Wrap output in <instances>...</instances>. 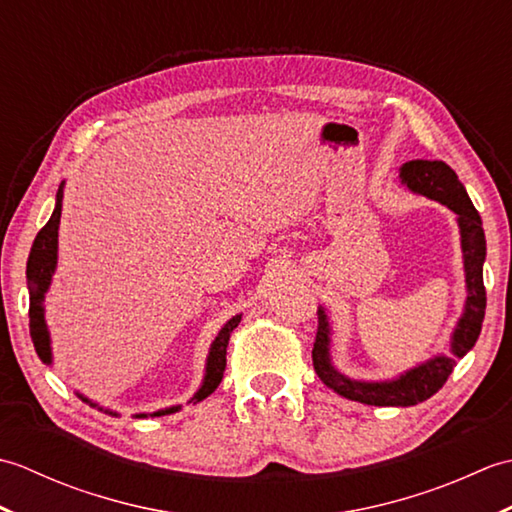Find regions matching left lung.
I'll return each instance as SVG.
<instances>
[{"label": "left lung", "mask_w": 512, "mask_h": 512, "mask_svg": "<svg viewBox=\"0 0 512 512\" xmlns=\"http://www.w3.org/2000/svg\"><path fill=\"white\" fill-rule=\"evenodd\" d=\"M400 180L407 189L427 195L458 215V226L462 235L464 253V277H466V303L464 312L455 325L451 336V354L433 356L427 363L409 369L394 380H380V383H367V380H352L336 372L330 361V321L323 308H319V328L317 339L312 347V365L325 385L336 394L363 402L374 407H411L431 398L442 385L447 383L458 358L475 345L482 332L484 310H486V290L482 266L486 259V239L482 228V217L466 193L464 184L455 176V171L442 160H409L400 167Z\"/></svg>", "instance_id": "8db88e82"}]
</instances>
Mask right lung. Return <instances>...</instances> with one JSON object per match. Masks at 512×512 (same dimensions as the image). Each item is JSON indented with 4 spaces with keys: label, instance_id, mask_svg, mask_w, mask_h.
I'll list each match as a JSON object with an SVG mask.
<instances>
[{
    "label": "right lung",
    "instance_id": "right-lung-1",
    "mask_svg": "<svg viewBox=\"0 0 512 512\" xmlns=\"http://www.w3.org/2000/svg\"><path fill=\"white\" fill-rule=\"evenodd\" d=\"M61 200H63V182L57 191V204H54V211L50 215L48 224L41 228L35 237V244L30 248L28 255V264H26V279H28V290H30V336L32 343H35V350L39 354V358L46 365L52 363V350H50V332L46 319H43V297L50 288V281L54 275V268H57V248H59V220H61ZM242 321V314H235V317L228 321L224 328L220 330V334L215 336V341L211 343L209 350V358H206V374L200 389L195 391L193 398L189 402H200L206 396H211L213 391L217 389V385L222 383L224 369H226V347H228V339H231V332L237 328V323ZM81 400L90 402L85 396L76 394ZM92 407H96L94 402H90ZM180 407H169V409H160L151 416H165V413H173L178 411ZM114 413V411H107ZM116 416V413H114ZM136 418H145V413H138Z\"/></svg>",
    "mask_w": 512,
    "mask_h": 512
}]
</instances>
